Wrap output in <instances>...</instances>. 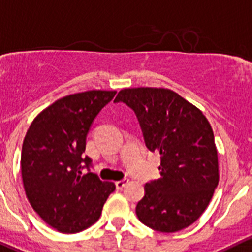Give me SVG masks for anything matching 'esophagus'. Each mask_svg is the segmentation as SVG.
Wrapping results in <instances>:
<instances>
[{"mask_svg": "<svg viewBox=\"0 0 252 252\" xmlns=\"http://www.w3.org/2000/svg\"><path fill=\"white\" fill-rule=\"evenodd\" d=\"M128 182H130V179L125 178V179H121V181H117L115 184H116L117 189H122V188H125V187L127 186Z\"/></svg>", "mask_w": 252, "mask_h": 252, "instance_id": "obj_1", "label": "esophagus"}]
</instances>
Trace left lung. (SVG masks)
<instances>
[{
  "label": "left lung",
  "mask_w": 252,
  "mask_h": 252,
  "mask_svg": "<svg viewBox=\"0 0 252 252\" xmlns=\"http://www.w3.org/2000/svg\"><path fill=\"white\" fill-rule=\"evenodd\" d=\"M120 101L135 111L148 150L160 155V178L146 183L138 219L157 231L186 229L204 213L219 183L209 121L169 89H122L114 100Z\"/></svg>",
  "instance_id": "1"
}]
</instances>
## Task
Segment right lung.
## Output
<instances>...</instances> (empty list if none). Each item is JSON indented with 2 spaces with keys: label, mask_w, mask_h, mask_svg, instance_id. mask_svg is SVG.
Segmentation results:
<instances>
[{
  "label": "right lung",
  "mask_w": 252,
  "mask_h": 252,
  "mask_svg": "<svg viewBox=\"0 0 252 252\" xmlns=\"http://www.w3.org/2000/svg\"><path fill=\"white\" fill-rule=\"evenodd\" d=\"M115 94L90 90L62 97L33 120L23 140L21 171L28 202L64 234L95 224L116 188L92 172L81 173L92 164L84 156L90 126Z\"/></svg>",
  "instance_id": "obj_1"
}]
</instances>
